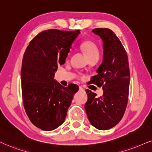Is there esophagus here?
Listing matches in <instances>:
<instances>
[{
	"label": "esophagus",
	"instance_id": "1",
	"mask_svg": "<svg viewBox=\"0 0 152 152\" xmlns=\"http://www.w3.org/2000/svg\"><path fill=\"white\" fill-rule=\"evenodd\" d=\"M79 89H80V91H85V89H84V88L82 87V86H80V87H79Z\"/></svg>",
	"mask_w": 152,
	"mask_h": 152
}]
</instances>
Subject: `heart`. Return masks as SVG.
Returning a JSON list of instances; mask_svg holds the SVG:
<instances>
[{
    "instance_id": "heart-1",
    "label": "heart",
    "mask_w": 152,
    "mask_h": 152,
    "mask_svg": "<svg viewBox=\"0 0 152 152\" xmlns=\"http://www.w3.org/2000/svg\"><path fill=\"white\" fill-rule=\"evenodd\" d=\"M82 48L87 56V58L93 56H97L99 57V50L97 47L96 43L94 42L93 41L87 40L84 42L82 44Z\"/></svg>"
}]
</instances>
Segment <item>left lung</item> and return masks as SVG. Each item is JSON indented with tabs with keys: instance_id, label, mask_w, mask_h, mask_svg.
<instances>
[{
	"instance_id": "obj_1",
	"label": "left lung",
	"mask_w": 152,
	"mask_h": 152,
	"mask_svg": "<svg viewBox=\"0 0 152 152\" xmlns=\"http://www.w3.org/2000/svg\"><path fill=\"white\" fill-rule=\"evenodd\" d=\"M92 31L103 41L104 60L89 83L102 87L104 94L96 97L86 89L88 99L85 108L89 122L99 130L112 128L121 121L128 101L130 69L126 50L113 31L96 28Z\"/></svg>"
}]
</instances>
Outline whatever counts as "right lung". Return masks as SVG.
Masks as SVG:
<instances>
[{"mask_svg":"<svg viewBox=\"0 0 152 152\" xmlns=\"http://www.w3.org/2000/svg\"><path fill=\"white\" fill-rule=\"evenodd\" d=\"M80 30L48 29L29 42L24 52L21 71L24 110L31 123L50 131L63 124L73 96L79 87H66L53 80L54 72L64 64Z\"/></svg>","mask_w":152,"mask_h":152,"instance_id":"right-lung-1","label":"right lung"}]
</instances>
